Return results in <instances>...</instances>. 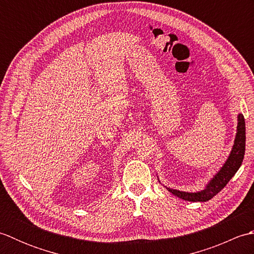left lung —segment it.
Here are the masks:
<instances>
[{
	"instance_id": "8db88e82",
	"label": "left lung",
	"mask_w": 254,
	"mask_h": 254,
	"mask_svg": "<svg viewBox=\"0 0 254 254\" xmlns=\"http://www.w3.org/2000/svg\"><path fill=\"white\" fill-rule=\"evenodd\" d=\"M238 123H237V133L235 136L234 145L231 147L227 159L225 160L220 169L215 174L210 180L205 185V187L199 191L188 192L180 191L177 189H171L166 187L167 190L174 195L186 199L189 202H206L213 198L218 192H220L229 182V180L235 176V174L242 164L245 157L246 150V122L242 113L238 115ZM158 181L160 182L159 178Z\"/></svg>"
}]
</instances>
